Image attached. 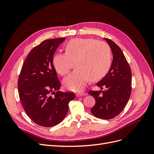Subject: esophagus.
I'll use <instances>...</instances> for the list:
<instances>
[{"label": "esophagus", "mask_w": 154, "mask_h": 154, "mask_svg": "<svg viewBox=\"0 0 154 154\" xmlns=\"http://www.w3.org/2000/svg\"><path fill=\"white\" fill-rule=\"evenodd\" d=\"M85 95V93H83L82 92H77L76 94V97H79V96H84Z\"/></svg>", "instance_id": "esophagus-1"}]
</instances>
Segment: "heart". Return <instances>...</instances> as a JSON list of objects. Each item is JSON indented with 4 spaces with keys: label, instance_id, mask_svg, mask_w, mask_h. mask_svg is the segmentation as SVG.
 Wrapping results in <instances>:
<instances>
[{
    "label": "heart",
    "instance_id": "obj_1",
    "mask_svg": "<svg viewBox=\"0 0 154 154\" xmlns=\"http://www.w3.org/2000/svg\"><path fill=\"white\" fill-rule=\"evenodd\" d=\"M65 54H56L53 67L60 75L66 76L74 63L75 71L64 79L63 85L72 91H82L88 80L104 77L111 66V51L105 42L93 38H76L63 46Z\"/></svg>",
    "mask_w": 154,
    "mask_h": 154
}]
</instances>
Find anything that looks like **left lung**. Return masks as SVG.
I'll return each instance as SVG.
<instances>
[{"label": "left lung", "mask_w": 154, "mask_h": 154, "mask_svg": "<svg viewBox=\"0 0 154 154\" xmlns=\"http://www.w3.org/2000/svg\"><path fill=\"white\" fill-rule=\"evenodd\" d=\"M113 54L109 71L97 83L103 91H90L96 103L91 113L103 119H110L119 115L125 108L132 91V73L123 51L113 41L105 38Z\"/></svg>", "instance_id": "left-lung-1"}]
</instances>
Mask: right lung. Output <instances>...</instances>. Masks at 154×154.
Masks as SVG:
<instances>
[{"instance_id": "add662e5", "label": "right lung", "mask_w": 154, "mask_h": 154, "mask_svg": "<svg viewBox=\"0 0 154 154\" xmlns=\"http://www.w3.org/2000/svg\"><path fill=\"white\" fill-rule=\"evenodd\" d=\"M65 40L48 39L36 45L27 57L18 77V94L26 113L42 127L61 122L68 112L69 103L75 98L73 92L58 91L60 82L53 65V54Z\"/></svg>"}]
</instances>
